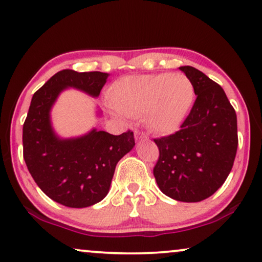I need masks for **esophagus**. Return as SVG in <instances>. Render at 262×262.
<instances>
[{"label": "esophagus", "instance_id": "1", "mask_svg": "<svg viewBox=\"0 0 262 262\" xmlns=\"http://www.w3.org/2000/svg\"><path fill=\"white\" fill-rule=\"evenodd\" d=\"M135 138L137 141H142V139H148V135L143 131H136L135 132Z\"/></svg>", "mask_w": 262, "mask_h": 262}]
</instances>
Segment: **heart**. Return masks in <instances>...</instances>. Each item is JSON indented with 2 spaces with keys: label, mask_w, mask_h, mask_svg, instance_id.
<instances>
[{
  "label": "heart",
  "mask_w": 262,
  "mask_h": 262,
  "mask_svg": "<svg viewBox=\"0 0 262 262\" xmlns=\"http://www.w3.org/2000/svg\"><path fill=\"white\" fill-rule=\"evenodd\" d=\"M195 88L183 73L121 78L110 91L114 110L126 117L144 114L145 124L158 134L176 131L191 110Z\"/></svg>",
  "instance_id": "obj_1"
}]
</instances>
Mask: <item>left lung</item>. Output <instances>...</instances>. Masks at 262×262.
Returning a JSON list of instances; mask_svg holds the SVG:
<instances>
[{
	"instance_id": "1",
	"label": "left lung",
	"mask_w": 262,
	"mask_h": 262,
	"mask_svg": "<svg viewBox=\"0 0 262 262\" xmlns=\"http://www.w3.org/2000/svg\"><path fill=\"white\" fill-rule=\"evenodd\" d=\"M181 70L195 88V103L181 130L155 138L152 172L159 188L177 201L208 199L226 181L235 161L237 117L223 88L191 66Z\"/></svg>"
}]
</instances>
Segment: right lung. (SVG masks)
<instances>
[{"mask_svg":"<svg viewBox=\"0 0 262 262\" xmlns=\"http://www.w3.org/2000/svg\"><path fill=\"white\" fill-rule=\"evenodd\" d=\"M108 73L62 70L33 94L23 126L24 160L39 189L71 208L93 206L110 191L115 166L134 148V132L114 136L93 130L79 138L60 139L50 125V108L72 86L97 97Z\"/></svg>","mask_w":262,"mask_h":262,"instance_id":"add662e5","label":"right lung"}]
</instances>
